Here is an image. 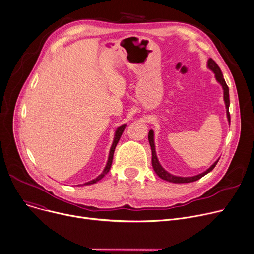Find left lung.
Returning <instances> with one entry per match:
<instances>
[{
  "label": "left lung",
  "instance_id": "8db88e82",
  "mask_svg": "<svg viewBox=\"0 0 254 254\" xmlns=\"http://www.w3.org/2000/svg\"><path fill=\"white\" fill-rule=\"evenodd\" d=\"M207 67L209 68L210 70H212L214 72V76H215V79L216 81L221 85L222 87V90H223V100H225V104H226V110H227V118H228V121L229 123H231V117H230V113H229V108H230V94H229V87L225 81V79H223V76H222V72L219 68V66L216 64V63L213 61L212 58H209L208 59L207 62ZM148 142H150V145H151V148H152V165H153V168L156 172V174L162 178V180L164 181H167L169 183H174V184H187V183H192V182H196L198 180H200L201 177H203L204 175H206L207 173H209L217 164L218 160L217 159L212 165L208 168L206 171L198 174V175H195V176H188V177H184V176H176V175H173L171 173H169L168 171H166L165 169H164L162 167V165L160 164L159 160H158V157H157V154H156V147H155V140H154V131L153 130H150V132H148Z\"/></svg>",
  "mask_w": 254,
  "mask_h": 254
}]
</instances>
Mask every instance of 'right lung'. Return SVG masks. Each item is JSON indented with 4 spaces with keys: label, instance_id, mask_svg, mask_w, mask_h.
<instances>
[{
    "label": "right lung",
    "instance_id": "obj_1",
    "mask_svg": "<svg viewBox=\"0 0 254 254\" xmlns=\"http://www.w3.org/2000/svg\"><path fill=\"white\" fill-rule=\"evenodd\" d=\"M125 128H126V124H123V125H121L120 127H118V128H117V130H116V132H115L114 141H113V144H112V146H111V150H110V155H109L108 163H107L106 167H104L103 171L101 172V174H99L96 178H94V180H92V181H90V182H88V183H85L83 186H89V185L96 184L97 182H99V181L101 180V178H103V176H104V175H106V174L110 171L111 166H112V162H113L114 153H115V148H116V146H117V143H118L119 139H120V137H121V135H122L123 131L125 130ZM81 186H82V185H81Z\"/></svg>",
    "mask_w": 254,
    "mask_h": 254
}]
</instances>
